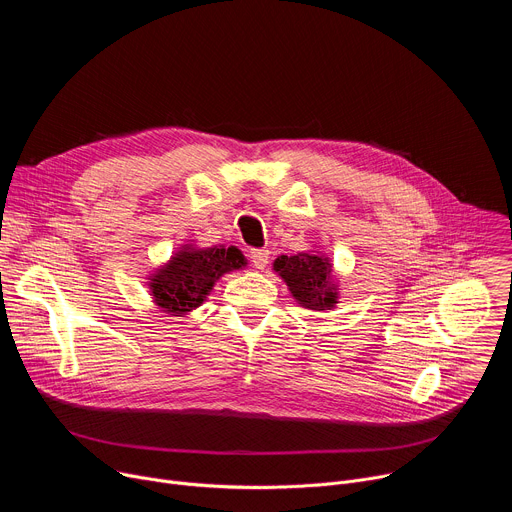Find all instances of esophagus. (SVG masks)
<instances>
[{
    "instance_id": "esophagus-1",
    "label": "esophagus",
    "mask_w": 512,
    "mask_h": 512,
    "mask_svg": "<svg viewBox=\"0 0 512 512\" xmlns=\"http://www.w3.org/2000/svg\"><path fill=\"white\" fill-rule=\"evenodd\" d=\"M249 259L257 269H263L269 263V251L267 249H251Z\"/></svg>"
}]
</instances>
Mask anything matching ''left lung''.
Here are the masks:
<instances>
[{"instance_id": "obj_1", "label": "left lung", "mask_w": 512, "mask_h": 512, "mask_svg": "<svg viewBox=\"0 0 512 512\" xmlns=\"http://www.w3.org/2000/svg\"><path fill=\"white\" fill-rule=\"evenodd\" d=\"M273 269L285 279L294 298L306 308H332L336 294L330 289V263L318 255H281Z\"/></svg>"}]
</instances>
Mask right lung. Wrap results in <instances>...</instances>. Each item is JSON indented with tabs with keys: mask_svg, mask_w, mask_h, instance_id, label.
<instances>
[{
	"mask_svg": "<svg viewBox=\"0 0 512 512\" xmlns=\"http://www.w3.org/2000/svg\"><path fill=\"white\" fill-rule=\"evenodd\" d=\"M243 265L245 257L235 247L182 251L152 277V294L164 312L186 314L204 302L218 277Z\"/></svg>",
	"mask_w": 512,
	"mask_h": 512,
	"instance_id": "1",
	"label": "right lung"
}]
</instances>
